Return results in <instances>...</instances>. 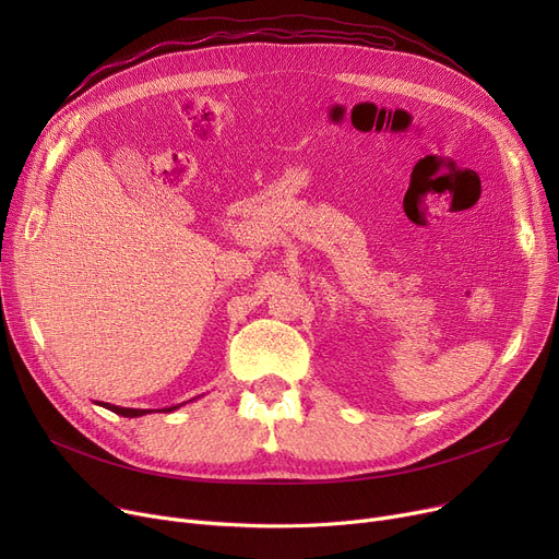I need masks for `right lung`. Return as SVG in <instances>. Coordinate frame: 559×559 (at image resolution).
<instances>
[{"label": "right lung", "mask_w": 559, "mask_h": 559, "mask_svg": "<svg viewBox=\"0 0 559 559\" xmlns=\"http://www.w3.org/2000/svg\"><path fill=\"white\" fill-rule=\"evenodd\" d=\"M102 407H108L110 413H115V415H122V417H129V419H133V417H142V415H146V413H154V409H138V407H120V405H110V403H99ZM183 405V403H181ZM181 405H174V407H165L163 413H171V409H176V407H181Z\"/></svg>", "instance_id": "1"}]
</instances>
